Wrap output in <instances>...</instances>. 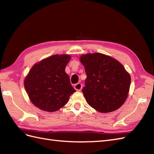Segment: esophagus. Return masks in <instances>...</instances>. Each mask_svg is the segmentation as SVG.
<instances>
[{"label":"esophagus","mask_w":154,"mask_h":154,"mask_svg":"<svg viewBox=\"0 0 154 154\" xmlns=\"http://www.w3.org/2000/svg\"><path fill=\"white\" fill-rule=\"evenodd\" d=\"M82 85L80 82H79V83H77L74 85V88L77 91H80V90L82 89Z\"/></svg>","instance_id":"obj_1"}]
</instances>
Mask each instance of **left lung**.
Returning a JSON list of instances; mask_svg holds the SVG:
<instances>
[{
	"mask_svg": "<svg viewBox=\"0 0 154 154\" xmlns=\"http://www.w3.org/2000/svg\"><path fill=\"white\" fill-rule=\"evenodd\" d=\"M87 77L82 90L90 106L102 113L116 111L128 96L131 77L116 59L101 53L81 56Z\"/></svg>",
	"mask_w": 154,
	"mask_h": 154,
	"instance_id": "obj_1",
	"label": "left lung"
}]
</instances>
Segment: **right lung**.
Wrapping results in <instances>:
<instances>
[{
    "label": "right lung",
    "mask_w": 154,
    "mask_h": 154,
    "mask_svg": "<svg viewBox=\"0 0 154 154\" xmlns=\"http://www.w3.org/2000/svg\"><path fill=\"white\" fill-rule=\"evenodd\" d=\"M68 54H54L34 64L24 81L30 101L47 112L58 111L68 103L75 91L65 72Z\"/></svg>",
    "instance_id": "right-lung-1"
}]
</instances>
